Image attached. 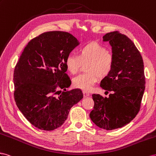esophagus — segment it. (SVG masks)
Listing matches in <instances>:
<instances>
[{
	"label": "esophagus",
	"mask_w": 156,
	"mask_h": 156,
	"mask_svg": "<svg viewBox=\"0 0 156 156\" xmlns=\"http://www.w3.org/2000/svg\"><path fill=\"white\" fill-rule=\"evenodd\" d=\"M83 97H84V98L90 96V94L88 92H87V91H83Z\"/></svg>",
	"instance_id": "obj_1"
}]
</instances>
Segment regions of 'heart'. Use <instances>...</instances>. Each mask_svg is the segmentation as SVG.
Returning a JSON list of instances; mask_svg holds the SVG:
<instances>
[{
	"instance_id": "b5f03b06",
	"label": "heart",
	"mask_w": 156,
	"mask_h": 156,
	"mask_svg": "<svg viewBox=\"0 0 156 156\" xmlns=\"http://www.w3.org/2000/svg\"><path fill=\"white\" fill-rule=\"evenodd\" d=\"M87 62L86 70L87 73L78 75L73 82L75 87L85 91L92 89L99 76L105 78L111 73L115 64V56L100 44L91 42L79 49L78 56L69 54L65 59L66 70L72 74L78 73L82 63Z\"/></svg>"
}]
</instances>
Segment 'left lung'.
Segmentation results:
<instances>
[{
  "label": "left lung",
  "mask_w": 156,
  "mask_h": 156,
  "mask_svg": "<svg viewBox=\"0 0 156 156\" xmlns=\"http://www.w3.org/2000/svg\"><path fill=\"white\" fill-rule=\"evenodd\" d=\"M103 41L112 47L115 64L100 86L112 93L109 98L92 95L94 106L90 117L98 127L111 130L125 126L136 116L146 81L142 57L129 37L115 31L106 34Z\"/></svg>",
  "instance_id": "obj_1"
}]
</instances>
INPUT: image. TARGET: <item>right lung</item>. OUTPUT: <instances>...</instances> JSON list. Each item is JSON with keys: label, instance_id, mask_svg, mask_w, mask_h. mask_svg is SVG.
Instances as JSON below:
<instances>
[{"label": "right lung", "instance_id": "right-lung-1", "mask_svg": "<svg viewBox=\"0 0 156 156\" xmlns=\"http://www.w3.org/2000/svg\"><path fill=\"white\" fill-rule=\"evenodd\" d=\"M79 44L68 32L43 33L27 43L15 66L16 103L27 121L40 130L61 126L71 107L83 98L80 90H66L71 80L65 73V59ZM58 88L65 91L58 94Z\"/></svg>", "mask_w": 156, "mask_h": 156}]
</instances>
